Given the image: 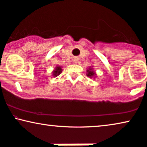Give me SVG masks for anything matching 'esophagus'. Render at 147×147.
Listing matches in <instances>:
<instances>
[{
	"instance_id": "1",
	"label": "esophagus",
	"mask_w": 147,
	"mask_h": 147,
	"mask_svg": "<svg viewBox=\"0 0 147 147\" xmlns=\"http://www.w3.org/2000/svg\"><path fill=\"white\" fill-rule=\"evenodd\" d=\"M78 62V61H77V59H74V63H76Z\"/></svg>"
}]
</instances>
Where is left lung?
Wrapping results in <instances>:
<instances>
[{"label":"left lung","instance_id":"obj_1","mask_svg":"<svg viewBox=\"0 0 147 147\" xmlns=\"http://www.w3.org/2000/svg\"><path fill=\"white\" fill-rule=\"evenodd\" d=\"M87 74L86 75L89 78H93V77H96V73L94 71L92 68L90 67L88 69H87Z\"/></svg>","mask_w":147,"mask_h":147}]
</instances>
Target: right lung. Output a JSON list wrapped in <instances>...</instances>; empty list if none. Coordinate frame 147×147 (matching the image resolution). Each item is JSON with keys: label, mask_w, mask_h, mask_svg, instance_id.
I'll return each instance as SVG.
<instances>
[{"label": "right lung", "mask_w": 147, "mask_h": 147, "mask_svg": "<svg viewBox=\"0 0 147 147\" xmlns=\"http://www.w3.org/2000/svg\"><path fill=\"white\" fill-rule=\"evenodd\" d=\"M62 67L61 66H57L55 68V69L53 71V77H57L59 74H61L62 72Z\"/></svg>", "instance_id": "obj_1"}]
</instances>
